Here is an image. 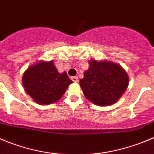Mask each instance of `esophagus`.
I'll list each match as a JSON object with an SVG mask.
<instances>
[{
	"instance_id": "34e87169",
	"label": "esophagus",
	"mask_w": 154,
	"mask_h": 154,
	"mask_svg": "<svg viewBox=\"0 0 154 154\" xmlns=\"http://www.w3.org/2000/svg\"><path fill=\"white\" fill-rule=\"evenodd\" d=\"M71 79L74 82H79V79H78V77H77V76H73V77H72V78H71Z\"/></svg>"
}]
</instances>
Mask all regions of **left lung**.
Masks as SVG:
<instances>
[{
    "instance_id": "8db88e82",
    "label": "left lung",
    "mask_w": 154,
    "mask_h": 154,
    "mask_svg": "<svg viewBox=\"0 0 154 154\" xmlns=\"http://www.w3.org/2000/svg\"><path fill=\"white\" fill-rule=\"evenodd\" d=\"M89 68L79 81L88 100L97 106H110L116 103L126 91L129 77L119 64L108 60H91Z\"/></svg>"
}]
</instances>
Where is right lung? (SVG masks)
<instances>
[{
    "mask_svg": "<svg viewBox=\"0 0 154 154\" xmlns=\"http://www.w3.org/2000/svg\"><path fill=\"white\" fill-rule=\"evenodd\" d=\"M22 82L26 93L40 105L58 101L73 82L66 72L57 71L53 60H40L28 67Z\"/></svg>",
    "mask_w": 154,
    "mask_h": 154,
    "instance_id": "obj_1",
    "label": "right lung"
}]
</instances>
